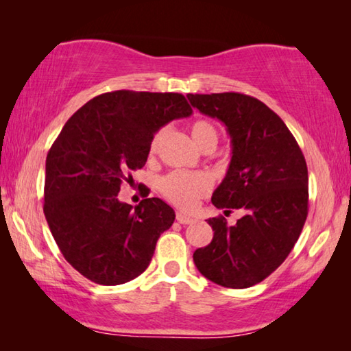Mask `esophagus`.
<instances>
[{
	"label": "esophagus",
	"mask_w": 351,
	"mask_h": 351,
	"mask_svg": "<svg viewBox=\"0 0 351 351\" xmlns=\"http://www.w3.org/2000/svg\"><path fill=\"white\" fill-rule=\"evenodd\" d=\"M176 221H178V223H181V224H192V223L195 221V219H193L192 217L186 215V213L178 212V213H176Z\"/></svg>",
	"instance_id": "1"
}]
</instances>
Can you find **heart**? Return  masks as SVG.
I'll return each mask as SVG.
<instances>
[{
	"instance_id": "1",
	"label": "heart",
	"mask_w": 351,
	"mask_h": 351,
	"mask_svg": "<svg viewBox=\"0 0 351 351\" xmlns=\"http://www.w3.org/2000/svg\"><path fill=\"white\" fill-rule=\"evenodd\" d=\"M165 134V130H159V132L153 136L150 144V153L158 150L159 144ZM190 136L195 142V145L203 150L204 147L215 144L218 142V133L217 128L207 121H197L190 127ZM212 187V181L209 175L206 173H186V171H171V173L165 175L161 182H159V189L164 193L170 203L181 207V209H192L197 204L199 198L209 193Z\"/></svg>"
}]
</instances>
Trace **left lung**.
Listing matches in <instances>:
<instances>
[{
  "label": "left lung",
  "instance_id": "8db88e82",
  "mask_svg": "<svg viewBox=\"0 0 351 351\" xmlns=\"http://www.w3.org/2000/svg\"><path fill=\"white\" fill-rule=\"evenodd\" d=\"M193 108L218 119L230 136L232 158L212 195L217 209L243 210L234 226L209 218V245L193 252L210 282L243 289L265 280L285 258L308 215V169L285 122L258 99L240 93L187 94Z\"/></svg>",
  "mask_w": 351,
  "mask_h": 351
}]
</instances>
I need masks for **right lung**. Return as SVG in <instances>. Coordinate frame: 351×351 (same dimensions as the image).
Here are the masks:
<instances>
[{
	"mask_svg": "<svg viewBox=\"0 0 351 351\" xmlns=\"http://www.w3.org/2000/svg\"><path fill=\"white\" fill-rule=\"evenodd\" d=\"M192 112L178 93H105L77 110L52 144L45 217L63 257L91 282L125 283L150 265L175 210L159 198L133 209L117 193L145 165L158 130Z\"/></svg>",
	"mask_w": 351,
	"mask_h": 351,
	"instance_id": "add662e5",
	"label": "right lung"
}]
</instances>
